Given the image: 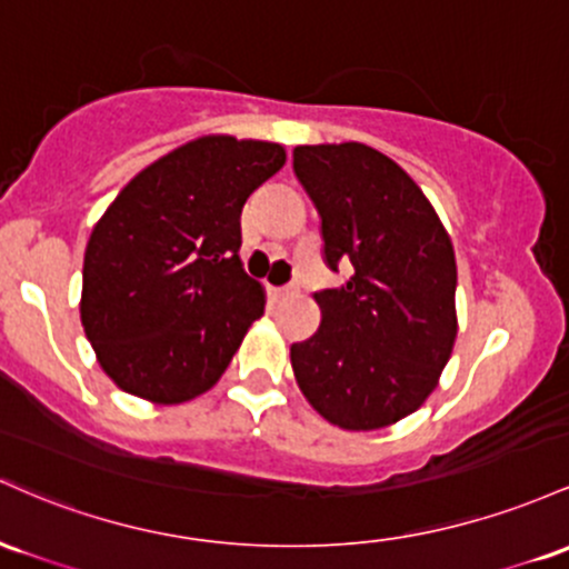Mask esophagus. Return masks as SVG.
Here are the masks:
<instances>
[{"label":"esophagus","mask_w":569,"mask_h":569,"mask_svg":"<svg viewBox=\"0 0 569 569\" xmlns=\"http://www.w3.org/2000/svg\"><path fill=\"white\" fill-rule=\"evenodd\" d=\"M290 290H292V287H290V284H287V287H271V296H273V298H282V296H290Z\"/></svg>","instance_id":"1"}]
</instances>
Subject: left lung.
Instances as JSON below:
<instances>
[{"instance_id":"left-lung-1","label":"left lung","mask_w":569,"mask_h":569,"mask_svg":"<svg viewBox=\"0 0 569 569\" xmlns=\"http://www.w3.org/2000/svg\"><path fill=\"white\" fill-rule=\"evenodd\" d=\"M341 287L315 292L317 333L290 347L311 406L343 430H379L425 403L457 338L455 247L419 184L360 142L292 150Z\"/></svg>"}]
</instances>
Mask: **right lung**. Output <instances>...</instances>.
Masks as SVG:
<instances>
[{
	"label": "right lung",
	"instance_id": "obj_1",
	"mask_svg": "<svg viewBox=\"0 0 569 569\" xmlns=\"http://www.w3.org/2000/svg\"><path fill=\"white\" fill-rule=\"evenodd\" d=\"M284 161L273 142L193 139L139 171L96 222L80 319L123 392L174 406L217 385L266 306L241 268V209Z\"/></svg>",
	"mask_w": 569,
	"mask_h": 569
}]
</instances>
